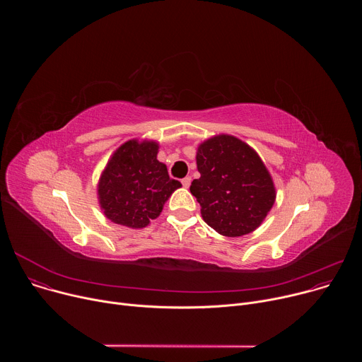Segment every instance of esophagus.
Wrapping results in <instances>:
<instances>
[{
  "mask_svg": "<svg viewBox=\"0 0 362 362\" xmlns=\"http://www.w3.org/2000/svg\"><path fill=\"white\" fill-rule=\"evenodd\" d=\"M190 183H192V177H190V176H186V177H183V179H182V185H183V187H189V186H190Z\"/></svg>",
  "mask_w": 362,
  "mask_h": 362,
  "instance_id": "esophagus-1",
  "label": "esophagus"
}]
</instances>
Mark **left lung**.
<instances>
[{"label":"left lung","mask_w":362,"mask_h":362,"mask_svg":"<svg viewBox=\"0 0 362 362\" xmlns=\"http://www.w3.org/2000/svg\"><path fill=\"white\" fill-rule=\"evenodd\" d=\"M199 179L190 185L203 221L218 233L238 238L253 232L275 203L272 177L245 141L219 134L203 141L196 153Z\"/></svg>","instance_id":"1"}]
</instances>
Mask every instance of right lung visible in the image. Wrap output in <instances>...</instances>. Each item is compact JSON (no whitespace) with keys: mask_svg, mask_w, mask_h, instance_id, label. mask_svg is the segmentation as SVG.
<instances>
[{"mask_svg":"<svg viewBox=\"0 0 362 362\" xmlns=\"http://www.w3.org/2000/svg\"><path fill=\"white\" fill-rule=\"evenodd\" d=\"M156 141L136 139L122 144L98 180L101 211L117 225L141 229L156 219L165 202L182 186L158 160Z\"/></svg>","mask_w":362,"mask_h":362,"instance_id":"right-lung-1","label":"right lung"}]
</instances>
